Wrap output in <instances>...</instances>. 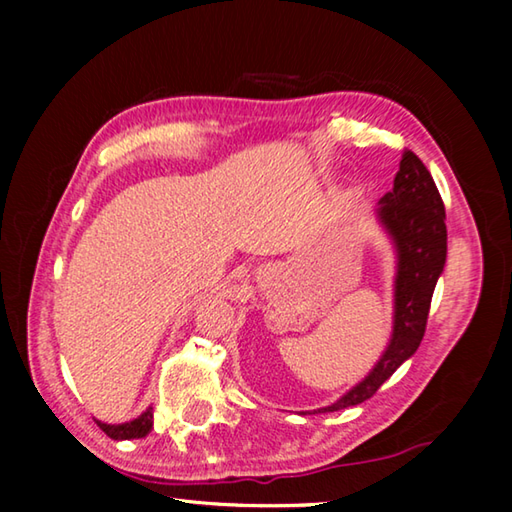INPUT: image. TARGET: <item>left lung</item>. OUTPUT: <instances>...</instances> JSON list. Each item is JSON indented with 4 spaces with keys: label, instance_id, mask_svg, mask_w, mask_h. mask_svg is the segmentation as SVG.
Wrapping results in <instances>:
<instances>
[{
    "label": "left lung",
    "instance_id": "1",
    "mask_svg": "<svg viewBox=\"0 0 512 512\" xmlns=\"http://www.w3.org/2000/svg\"><path fill=\"white\" fill-rule=\"evenodd\" d=\"M377 219L397 250L391 343L361 384L318 411H341L370 400L379 386L413 357L427 329L431 296L447 259V225L438 187L413 151L402 153L393 189L379 198Z\"/></svg>",
    "mask_w": 512,
    "mask_h": 512
}]
</instances>
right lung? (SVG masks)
I'll return each instance as SVG.
<instances>
[{
    "mask_svg": "<svg viewBox=\"0 0 512 512\" xmlns=\"http://www.w3.org/2000/svg\"><path fill=\"white\" fill-rule=\"evenodd\" d=\"M99 429L110 436L112 440H128V438H144L146 433L153 429V409L149 406L140 418H135L131 422H124V424H106V422H99Z\"/></svg>",
    "mask_w": 512,
    "mask_h": 512,
    "instance_id": "1",
    "label": "right lung"
}]
</instances>
